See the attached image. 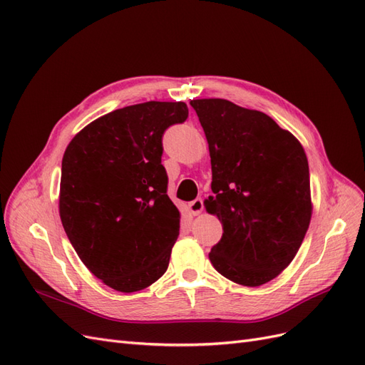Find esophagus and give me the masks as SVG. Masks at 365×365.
Instances as JSON below:
<instances>
[{"label": "esophagus", "mask_w": 365, "mask_h": 365, "mask_svg": "<svg viewBox=\"0 0 365 365\" xmlns=\"http://www.w3.org/2000/svg\"><path fill=\"white\" fill-rule=\"evenodd\" d=\"M202 210H204V202H202L201 197H197V200L189 202V212H190L193 216L200 215V213L202 212Z\"/></svg>", "instance_id": "1"}]
</instances>
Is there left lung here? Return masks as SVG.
<instances>
[{"mask_svg": "<svg viewBox=\"0 0 365 365\" xmlns=\"http://www.w3.org/2000/svg\"><path fill=\"white\" fill-rule=\"evenodd\" d=\"M212 158L222 237L210 251L215 269L242 286L264 284L288 267L312 217L306 152L264 113L225 98H193Z\"/></svg>", "mask_w": 365, "mask_h": 365, "instance_id": "1", "label": "left lung"}]
</instances>
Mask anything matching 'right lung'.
Wrapping results in <instances>:
<instances>
[{
  "label": "right lung",
  "mask_w": 365,
  "mask_h": 365,
  "mask_svg": "<svg viewBox=\"0 0 365 365\" xmlns=\"http://www.w3.org/2000/svg\"><path fill=\"white\" fill-rule=\"evenodd\" d=\"M184 102H145L102 115L65 149L59 215L77 256L106 286L135 292L169 267L180 210L168 196L163 134Z\"/></svg>",
  "instance_id": "right-lung-1"
}]
</instances>
